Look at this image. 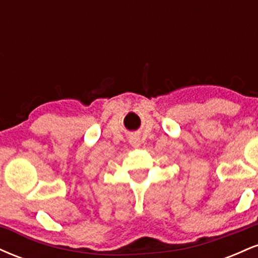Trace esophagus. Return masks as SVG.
<instances>
[{"instance_id": "obj_1", "label": "esophagus", "mask_w": 258, "mask_h": 258, "mask_svg": "<svg viewBox=\"0 0 258 258\" xmlns=\"http://www.w3.org/2000/svg\"><path fill=\"white\" fill-rule=\"evenodd\" d=\"M130 143H131V146L135 147V148H137V147L141 146V142H139V138H137V137L130 138Z\"/></svg>"}]
</instances>
